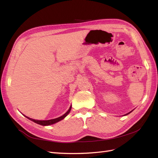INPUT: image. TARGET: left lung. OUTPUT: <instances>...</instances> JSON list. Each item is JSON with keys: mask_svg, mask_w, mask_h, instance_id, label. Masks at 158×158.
I'll list each match as a JSON object with an SVG mask.
<instances>
[{"mask_svg": "<svg viewBox=\"0 0 158 158\" xmlns=\"http://www.w3.org/2000/svg\"><path fill=\"white\" fill-rule=\"evenodd\" d=\"M132 111H133V110H131V111L130 112H129V113H126V114H125V115H128V114H130L131 112H132Z\"/></svg>", "mask_w": 158, "mask_h": 158, "instance_id": "left-lung-1", "label": "left lung"}]
</instances>
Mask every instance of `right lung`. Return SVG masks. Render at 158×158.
Listing matches in <instances>:
<instances>
[{"mask_svg":"<svg viewBox=\"0 0 158 158\" xmlns=\"http://www.w3.org/2000/svg\"><path fill=\"white\" fill-rule=\"evenodd\" d=\"M71 107H72V105H70V108L69 109V110H67V111H66L64 114L63 115L60 116V117H57V118H55V119H49V120H37V119H34L30 118V117H27V116H26V115H24V116L26 117V118H28V119L31 120L32 122H35V123H37V124H39V125L44 126H49V125H52V124H54V123H57V122H60V121L62 120L63 119H64L65 117L69 115V113H70V110H71Z\"/></svg>","mask_w":158,"mask_h":158,"instance_id":"obj_1","label":"right lung"}]
</instances>
